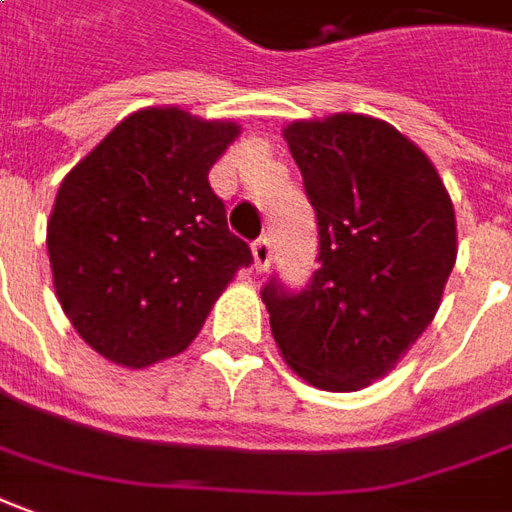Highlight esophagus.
<instances>
[{"label": "esophagus", "mask_w": 512, "mask_h": 512, "mask_svg": "<svg viewBox=\"0 0 512 512\" xmlns=\"http://www.w3.org/2000/svg\"><path fill=\"white\" fill-rule=\"evenodd\" d=\"M270 259H273V245H270V239H267V236L256 239V242H253V262H256V273H264V270L270 267Z\"/></svg>", "instance_id": "esophagus-1"}]
</instances>
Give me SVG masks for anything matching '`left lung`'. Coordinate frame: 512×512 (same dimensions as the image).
I'll use <instances>...</instances> for the list:
<instances>
[{
	"mask_svg": "<svg viewBox=\"0 0 512 512\" xmlns=\"http://www.w3.org/2000/svg\"><path fill=\"white\" fill-rule=\"evenodd\" d=\"M284 139L317 214L306 290L264 284L281 357L301 379L351 393L382 379L438 312L457 259L454 206L424 150L362 114L292 122Z\"/></svg>",
	"mask_w": 512,
	"mask_h": 512,
	"instance_id": "8db88e82",
	"label": "left lung"
}]
</instances>
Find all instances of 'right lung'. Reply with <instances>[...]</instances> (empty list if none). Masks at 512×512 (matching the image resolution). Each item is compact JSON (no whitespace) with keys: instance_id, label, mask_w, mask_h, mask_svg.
<instances>
[{"instance_id":"right-lung-1","label":"right lung","mask_w":512,"mask_h":512,"mask_svg":"<svg viewBox=\"0 0 512 512\" xmlns=\"http://www.w3.org/2000/svg\"><path fill=\"white\" fill-rule=\"evenodd\" d=\"M236 136V122L144 108L63 178L47 222L55 295L105 359L147 368L181 354L253 262L209 183Z\"/></svg>"}]
</instances>
